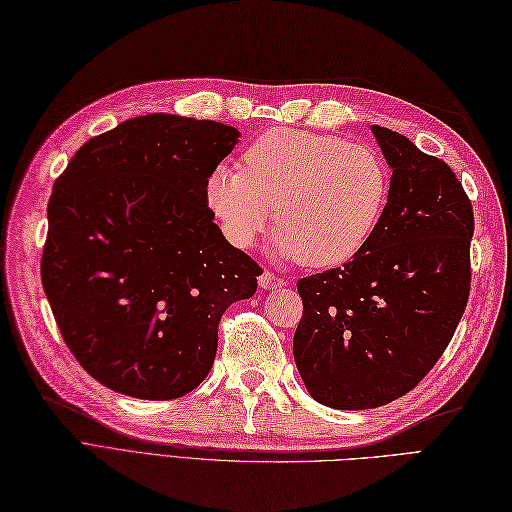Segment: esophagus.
Wrapping results in <instances>:
<instances>
[{
    "instance_id": "esophagus-1",
    "label": "esophagus",
    "mask_w": 512,
    "mask_h": 512,
    "mask_svg": "<svg viewBox=\"0 0 512 512\" xmlns=\"http://www.w3.org/2000/svg\"><path fill=\"white\" fill-rule=\"evenodd\" d=\"M258 284L265 290H273V288H282L284 280L278 278V275L271 273V271H262V275L258 278Z\"/></svg>"
}]
</instances>
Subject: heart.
Returning a JSON list of instances; mask_svg holds the SVG:
<instances>
[{
  "mask_svg": "<svg viewBox=\"0 0 512 512\" xmlns=\"http://www.w3.org/2000/svg\"><path fill=\"white\" fill-rule=\"evenodd\" d=\"M245 170L219 163L206 202L226 239L247 250L273 217V252L314 269L351 260L377 232L390 168L377 148L299 129H273L245 150Z\"/></svg>",
  "mask_w": 512,
  "mask_h": 512,
  "instance_id": "obj_1",
  "label": "heart"
}]
</instances>
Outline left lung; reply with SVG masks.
<instances>
[{"label": "left lung", "instance_id": "obj_1", "mask_svg": "<svg viewBox=\"0 0 512 512\" xmlns=\"http://www.w3.org/2000/svg\"><path fill=\"white\" fill-rule=\"evenodd\" d=\"M392 168L377 232L342 267L297 282L293 355L316 403L372 409L426 377L469 297L472 202L448 165L409 137L372 127Z\"/></svg>", "mask_w": 512, "mask_h": 512}]
</instances>
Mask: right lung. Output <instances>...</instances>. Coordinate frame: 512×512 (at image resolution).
<instances>
[{
    "mask_svg": "<svg viewBox=\"0 0 512 512\" xmlns=\"http://www.w3.org/2000/svg\"><path fill=\"white\" fill-rule=\"evenodd\" d=\"M239 137L215 120L131 118L55 181L43 288L68 349L105 388L144 400L196 390L222 314L256 293L260 267L206 202V178Z\"/></svg>",
    "mask_w": 512,
    "mask_h": 512,
    "instance_id": "add662e5",
    "label": "right lung"
}]
</instances>
